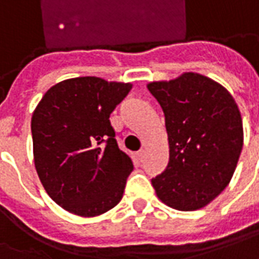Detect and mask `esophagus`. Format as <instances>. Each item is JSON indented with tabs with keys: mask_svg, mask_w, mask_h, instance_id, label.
<instances>
[{
	"mask_svg": "<svg viewBox=\"0 0 259 259\" xmlns=\"http://www.w3.org/2000/svg\"><path fill=\"white\" fill-rule=\"evenodd\" d=\"M137 159H139V161H142L144 159V150H140L137 153Z\"/></svg>",
	"mask_w": 259,
	"mask_h": 259,
	"instance_id": "obj_1",
	"label": "esophagus"
}]
</instances>
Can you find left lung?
<instances>
[{
	"label": "left lung",
	"instance_id": "obj_1",
	"mask_svg": "<svg viewBox=\"0 0 259 259\" xmlns=\"http://www.w3.org/2000/svg\"><path fill=\"white\" fill-rule=\"evenodd\" d=\"M166 117L170 159L152 179L160 200L180 211L212 201L233 177L242 150V119L226 88L198 73L147 85Z\"/></svg>",
	"mask_w": 259,
	"mask_h": 259
}]
</instances>
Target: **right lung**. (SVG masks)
Here are the masks:
<instances>
[{"instance_id":"right-lung-1","label":"right lung","mask_w":259,"mask_h":259,"mask_svg":"<svg viewBox=\"0 0 259 259\" xmlns=\"http://www.w3.org/2000/svg\"><path fill=\"white\" fill-rule=\"evenodd\" d=\"M130 89L96 76L68 79L35 109V168L48 196L66 211L95 217L122 200L133 163L119 149L109 117Z\"/></svg>"}]
</instances>
